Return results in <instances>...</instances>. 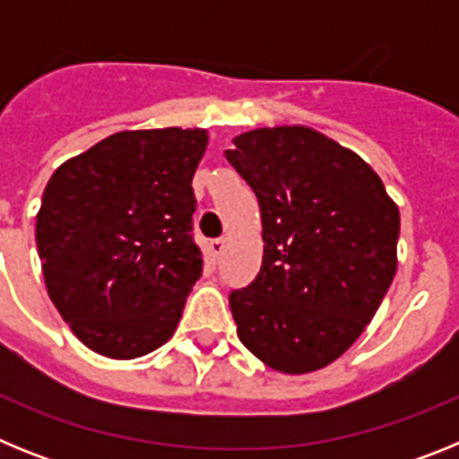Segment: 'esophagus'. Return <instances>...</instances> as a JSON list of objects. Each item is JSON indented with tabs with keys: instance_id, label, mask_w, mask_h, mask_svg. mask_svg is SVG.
<instances>
[{
	"instance_id": "obj_1",
	"label": "esophagus",
	"mask_w": 459,
	"mask_h": 459,
	"mask_svg": "<svg viewBox=\"0 0 459 459\" xmlns=\"http://www.w3.org/2000/svg\"><path fill=\"white\" fill-rule=\"evenodd\" d=\"M209 250L213 257H221L222 250H225V238H213V241L209 243Z\"/></svg>"
}]
</instances>
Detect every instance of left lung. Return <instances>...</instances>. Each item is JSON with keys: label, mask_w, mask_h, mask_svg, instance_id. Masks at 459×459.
Listing matches in <instances>:
<instances>
[{"label": "left lung", "mask_w": 459, "mask_h": 459, "mask_svg": "<svg viewBox=\"0 0 459 459\" xmlns=\"http://www.w3.org/2000/svg\"><path fill=\"white\" fill-rule=\"evenodd\" d=\"M225 158L257 197L264 238L257 278L230 294L238 340L278 372L319 370L386 296L400 211L363 158L306 126L243 133Z\"/></svg>", "instance_id": "8db88e82"}]
</instances>
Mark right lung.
I'll return each mask as SVG.
<instances>
[{"label": "right lung", "mask_w": 459, "mask_h": 459, "mask_svg": "<svg viewBox=\"0 0 459 459\" xmlns=\"http://www.w3.org/2000/svg\"><path fill=\"white\" fill-rule=\"evenodd\" d=\"M202 128L124 131L56 168L36 216L52 303L96 354L137 359L172 338L202 275L193 174Z\"/></svg>", "instance_id": "add662e5"}]
</instances>
